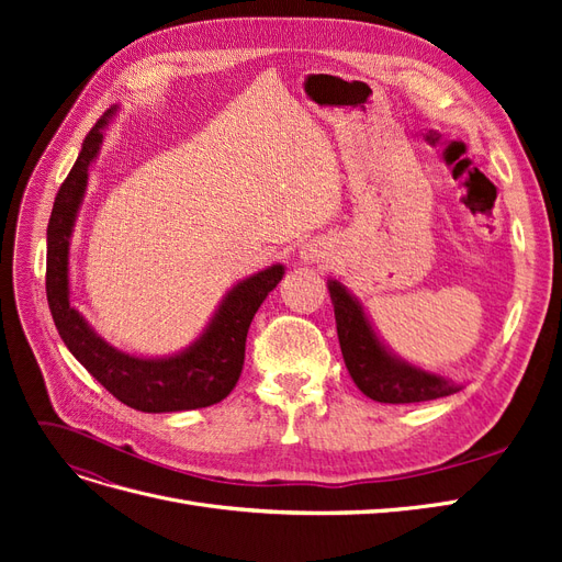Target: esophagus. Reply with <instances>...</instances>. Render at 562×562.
<instances>
[{"label":"esophagus","mask_w":562,"mask_h":562,"mask_svg":"<svg viewBox=\"0 0 562 562\" xmlns=\"http://www.w3.org/2000/svg\"><path fill=\"white\" fill-rule=\"evenodd\" d=\"M300 255H302V260H304V262L323 265V262H328V260H330V248H328V244H326V241L312 239L310 244H304V246H302Z\"/></svg>","instance_id":"obj_1"}]
</instances>
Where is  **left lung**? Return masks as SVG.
I'll list each match as a JSON object with an SVG mask.
<instances>
[{
  "instance_id": "obj_1",
  "label": "left lung",
  "mask_w": 562,
  "mask_h": 562,
  "mask_svg": "<svg viewBox=\"0 0 562 562\" xmlns=\"http://www.w3.org/2000/svg\"><path fill=\"white\" fill-rule=\"evenodd\" d=\"M328 291L347 370L366 396L380 403H422L459 391V384L396 361L372 333L359 302L337 281L328 283Z\"/></svg>"
}]
</instances>
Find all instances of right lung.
Wrapping results in <instances>:
<instances>
[{
  "mask_svg": "<svg viewBox=\"0 0 562 562\" xmlns=\"http://www.w3.org/2000/svg\"><path fill=\"white\" fill-rule=\"evenodd\" d=\"M108 116L110 112L100 116L83 138L79 157L72 171L63 180L48 217L46 300L50 316H54L65 347L116 401L143 413H178L209 407L227 398L239 382L250 321L265 297L281 281L283 267L274 265L236 283L203 335L192 347L171 359H135L100 339L77 310L70 307L67 248H70V234L83 190H87L89 166L103 143Z\"/></svg>",
  "mask_w": 562,
  "mask_h": 562,
  "instance_id": "1",
  "label": "right lung"
}]
</instances>
